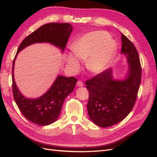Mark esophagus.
<instances>
[{
    "label": "esophagus",
    "mask_w": 157,
    "mask_h": 157,
    "mask_svg": "<svg viewBox=\"0 0 157 157\" xmlns=\"http://www.w3.org/2000/svg\"><path fill=\"white\" fill-rule=\"evenodd\" d=\"M77 86H78V87H81V86H83V83H82V81L79 80V81L77 82Z\"/></svg>",
    "instance_id": "1"
}]
</instances>
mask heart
Here are the masks:
<instances>
[{
	"label": "heart",
	"instance_id": "1",
	"mask_svg": "<svg viewBox=\"0 0 157 157\" xmlns=\"http://www.w3.org/2000/svg\"><path fill=\"white\" fill-rule=\"evenodd\" d=\"M73 52L66 54L65 60L72 71L80 67V60H86V68L93 74L104 72L116 56L117 44L105 31H94L80 36L71 45Z\"/></svg>",
	"mask_w": 157,
	"mask_h": 157
}]
</instances>
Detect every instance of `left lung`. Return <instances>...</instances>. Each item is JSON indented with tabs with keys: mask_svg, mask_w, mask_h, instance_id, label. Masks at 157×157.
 <instances>
[{
	"mask_svg": "<svg viewBox=\"0 0 157 157\" xmlns=\"http://www.w3.org/2000/svg\"><path fill=\"white\" fill-rule=\"evenodd\" d=\"M122 50L128 67L124 78L114 77L112 68L86 82L89 92L87 109L95 124L107 128L119 123L134 107L141 77L139 55L134 45L123 34Z\"/></svg>",
	"mask_w": 157,
	"mask_h": 157,
	"instance_id": "1",
	"label": "left lung"
}]
</instances>
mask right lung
<instances>
[{
    "instance_id": "right-lung-1",
    "label": "right lung",
    "mask_w": 157,
    "mask_h": 157,
    "mask_svg": "<svg viewBox=\"0 0 157 157\" xmlns=\"http://www.w3.org/2000/svg\"><path fill=\"white\" fill-rule=\"evenodd\" d=\"M72 31L73 26L67 23H51L42 25L21 42L14 58L12 72L14 100L23 116L36 124L47 126L58 120L65 99L73 91L77 80L73 77L58 75L43 95L36 98H27L21 93L14 80V65L17 56L26 47L35 43H49L63 53Z\"/></svg>"
}]
</instances>
